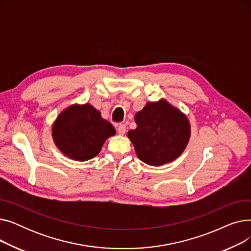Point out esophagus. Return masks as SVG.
Masks as SVG:
<instances>
[{
  "instance_id": "obj_1",
  "label": "esophagus",
  "mask_w": 251,
  "mask_h": 251,
  "mask_svg": "<svg viewBox=\"0 0 251 251\" xmlns=\"http://www.w3.org/2000/svg\"><path fill=\"white\" fill-rule=\"evenodd\" d=\"M117 131H118L119 134L123 135L126 132V125L125 124H119L118 127H117Z\"/></svg>"
}]
</instances>
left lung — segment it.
I'll return each instance as SVG.
<instances>
[{"mask_svg": "<svg viewBox=\"0 0 251 251\" xmlns=\"http://www.w3.org/2000/svg\"><path fill=\"white\" fill-rule=\"evenodd\" d=\"M137 127L128 131L139 160L151 166L170 163L185 150L190 137L187 117L165 100L148 102L135 115Z\"/></svg>", "mask_w": 251, "mask_h": 251, "instance_id": "left-lung-1", "label": "left lung"}]
</instances>
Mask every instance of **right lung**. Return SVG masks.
<instances>
[{
    "label": "right lung",
    "mask_w": 251,
    "mask_h": 251,
    "mask_svg": "<svg viewBox=\"0 0 251 251\" xmlns=\"http://www.w3.org/2000/svg\"><path fill=\"white\" fill-rule=\"evenodd\" d=\"M51 134L64 154L83 162L99 154L104 141L115 135L116 130L98 110L85 103L63 111L52 125Z\"/></svg>",
    "instance_id": "obj_1"
}]
</instances>
